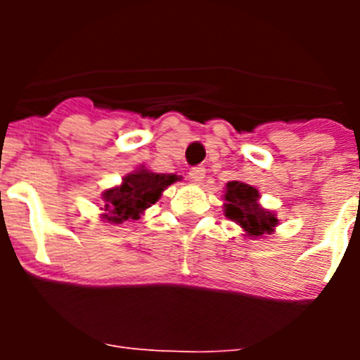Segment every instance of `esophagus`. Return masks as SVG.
I'll use <instances>...</instances> for the list:
<instances>
[{
    "mask_svg": "<svg viewBox=\"0 0 360 360\" xmlns=\"http://www.w3.org/2000/svg\"><path fill=\"white\" fill-rule=\"evenodd\" d=\"M189 178L195 184L203 182V178H205V167H202V165H196V167H193V169L189 171Z\"/></svg>",
    "mask_w": 360,
    "mask_h": 360,
    "instance_id": "34e87169",
    "label": "esophagus"
}]
</instances>
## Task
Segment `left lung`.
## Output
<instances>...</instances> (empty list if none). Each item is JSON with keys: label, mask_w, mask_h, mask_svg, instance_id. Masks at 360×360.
<instances>
[{"label": "left lung", "mask_w": 360, "mask_h": 360, "mask_svg": "<svg viewBox=\"0 0 360 360\" xmlns=\"http://www.w3.org/2000/svg\"><path fill=\"white\" fill-rule=\"evenodd\" d=\"M257 198H259V193L249 184L236 182V180L227 184L224 203L225 216L236 221L249 238L270 234L278 225L274 212L259 207Z\"/></svg>", "instance_id": "obj_1"}]
</instances>
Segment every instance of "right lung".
<instances>
[{
	"label": "right lung",
	"instance_id": "obj_1",
	"mask_svg": "<svg viewBox=\"0 0 360 360\" xmlns=\"http://www.w3.org/2000/svg\"><path fill=\"white\" fill-rule=\"evenodd\" d=\"M180 178L176 174L151 173L146 167L122 178L119 187L104 191L103 218L110 224H122L126 219L141 218L142 212L158 202L162 191Z\"/></svg>",
	"mask_w": 360,
	"mask_h": 360
}]
</instances>
